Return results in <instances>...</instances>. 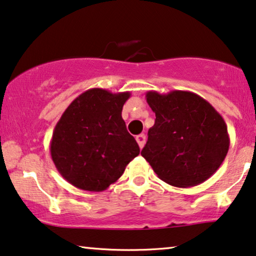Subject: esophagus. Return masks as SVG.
Listing matches in <instances>:
<instances>
[{
  "label": "esophagus",
  "instance_id": "esophagus-1",
  "mask_svg": "<svg viewBox=\"0 0 256 256\" xmlns=\"http://www.w3.org/2000/svg\"><path fill=\"white\" fill-rule=\"evenodd\" d=\"M145 139H146L145 134H142L136 137V140H137L139 148H142V146H144V144H145Z\"/></svg>",
  "mask_w": 256,
  "mask_h": 256
}]
</instances>
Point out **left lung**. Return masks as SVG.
Returning a JSON list of instances; mask_svg holds the SVG:
<instances>
[{
    "instance_id": "left-lung-1",
    "label": "left lung",
    "mask_w": 256,
    "mask_h": 256,
    "mask_svg": "<svg viewBox=\"0 0 256 256\" xmlns=\"http://www.w3.org/2000/svg\"><path fill=\"white\" fill-rule=\"evenodd\" d=\"M156 122L142 150L159 179L187 188L210 178L230 148L227 125L206 100L190 91H148Z\"/></svg>"
}]
</instances>
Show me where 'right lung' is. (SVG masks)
Returning <instances> with one entry per match:
<instances>
[{
	"instance_id": "obj_1",
	"label": "right lung",
	"mask_w": 256,
	"mask_h": 256,
	"mask_svg": "<svg viewBox=\"0 0 256 256\" xmlns=\"http://www.w3.org/2000/svg\"><path fill=\"white\" fill-rule=\"evenodd\" d=\"M130 92L88 88L72 100L57 122L50 142L52 162L71 185L102 192L120 178L139 154L122 111Z\"/></svg>"
}]
</instances>
